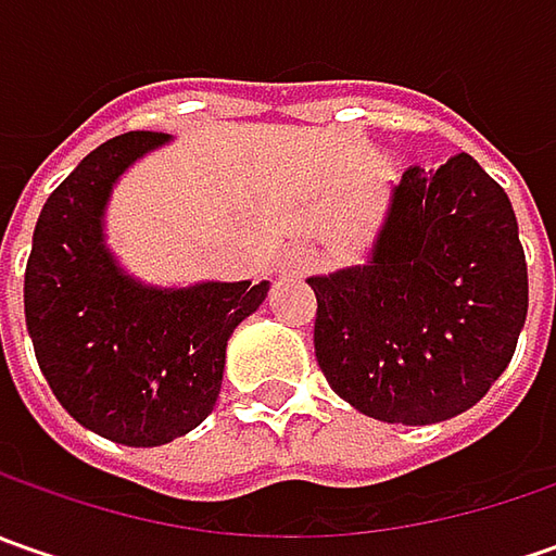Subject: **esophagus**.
<instances>
[{"mask_svg": "<svg viewBox=\"0 0 556 556\" xmlns=\"http://www.w3.org/2000/svg\"><path fill=\"white\" fill-rule=\"evenodd\" d=\"M312 266H315V256H312V250H306V247L293 250L288 260H285V268H288L290 275H303V271H309Z\"/></svg>", "mask_w": 556, "mask_h": 556, "instance_id": "1", "label": "esophagus"}]
</instances>
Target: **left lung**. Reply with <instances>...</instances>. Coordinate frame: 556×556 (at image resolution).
Returning <instances> with one entry per match:
<instances>
[{"label":"left lung","mask_w":556,"mask_h":556,"mask_svg":"<svg viewBox=\"0 0 556 556\" xmlns=\"http://www.w3.org/2000/svg\"><path fill=\"white\" fill-rule=\"evenodd\" d=\"M309 288L333 393L412 427L473 408L514 358L529 309L514 206L470 154L405 169L371 263Z\"/></svg>","instance_id":"left-lung-1"}]
</instances>
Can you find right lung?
Returning a JSON list of instances; mask_svg holds the SVG:
<instances>
[{
	"label": "right lung",
	"instance_id": "right-lung-1",
	"mask_svg": "<svg viewBox=\"0 0 556 556\" xmlns=\"http://www.w3.org/2000/svg\"><path fill=\"white\" fill-rule=\"evenodd\" d=\"M123 132L86 154L49 194L24 271L36 362L67 415L98 437L151 448L194 430L223 387L225 343L268 285L154 290L126 278L101 244L111 185L163 144Z\"/></svg>",
	"mask_w": 556,
	"mask_h": 556
}]
</instances>
